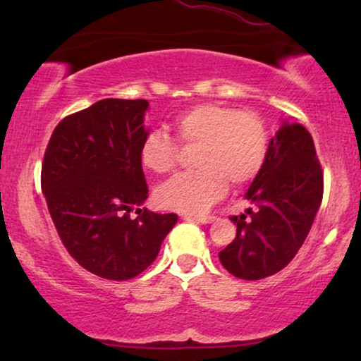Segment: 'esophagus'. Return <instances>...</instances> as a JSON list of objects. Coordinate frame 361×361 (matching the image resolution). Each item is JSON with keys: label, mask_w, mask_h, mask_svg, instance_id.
<instances>
[{"label": "esophagus", "mask_w": 361, "mask_h": 361, "mask_svg": "<svg viewBox=\"0 0 361 361\" xmlns=\"http://www.w3.org/2000/svg\"><path fill=\"white\" fill-rule=\"evenodd\" d=\"M185 221H193V222H200V224H210L214 222V217L210 215H205V217H193V215H183Z\"/></svg>", "instance_id": "obj_1"}]
</instances>
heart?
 Returning a JSON list of instances; mask_svg holds the SVG:
<instances>
[{
	"instance_id": "1",
	"label": "heart",
	"mask_w": 361,
	"mask_h": 361,
	"mask_svg": "<svg viewBox=\"0 0 361 361\" xmlns=\"http://www.w3.org/2000/svg\"><path fill=\"white\" fill-rule=\"evenodd\" d=\"M176 140L198 144L197 171L180 173L156 190L163 209L200 214L226 193L229 181L247 185L259 175L268 156V130L263 118L250 110L224 103H198L171 120ZM140 164L164 175L176 164V144L161 130L149 132L139 147Z\"/></svg>"
}]
</instances>
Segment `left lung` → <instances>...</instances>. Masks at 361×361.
<instances>
[{"mask_svg":"<svg viewBox=\"0 0 361 361\" xmlns=\"http://www.w3.org/2000/svg\"><path fill=\"white\" fill-rule=\"evenodd\" d=\"M322 169L314 140L302 123L283 122L268 144L259 175L244 197L252 204L231 217L238 233L219 252L222 267L243 280L275 275L307 238L322 202Z\"/></svg>","mask_w":361,"mask_h":361,"instance_id":"8db88e82","label":"left lung"}]
</instances>
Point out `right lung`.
I'll list each match as a JSON object with an SVG mask.
<instances>
[{"label":"right lung","instance_id":"add662e5","mask_svg":"<svg viewBox=\"0 0 361 361\" xmlns=\"http://www.w3.org/2000/svg\"><path fill=\"white\" fill-rule=\"evenodd\" d=\"M147 110L146 100L93 103L61 120L44 156L42 193L62 244L106 280L146 270L178 221L139 209L149 192L139 159Z\"/></svg>","mask_w":361,"mask_h":361}]
</instances>
